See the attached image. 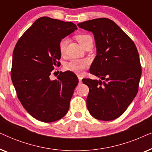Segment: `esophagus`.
<instances>
[{
	"instance_id": "obj_1",
	"label": "esophagus",
	"mask_w": 152,
	"mask_h": 152,
	"mask_svg": "<svg viewBox=\"0 0 152 152\" xmlns=\"http://www.w3.org/2000/svg\"><path fill=\"white\" fill-rule=\"evenodd\" d=\"M82 77L79 75L78 76V80H79V84H82Z\"/></svg>"
}]
</instances>
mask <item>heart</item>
<instances>
[{
  "label": "heart",
  "instance_id": "heart-1",
  "mask_svg": "<svg viewBox=\"0 0 152 152\" xmlns=\"http://www.w3.org/2000/svg\"><path fill=\"white\" fill-rule=\"evenodd\" d=\"M76 38L81 45H84L89 39H91V36L86 34H80L76 36ZM68 39L67 37L61 39L59 43V52L63 54L66 50V46H67ZM89 63L86 59H72L71 61L66 64L65 68L67 70L75 72V73L80 74L84 69L88 67Z\"/></svg>",
  "mask_w": 152,
  "mask_h": 152
}]
</instances>
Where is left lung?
<instances>
[{
  "label": "left lung",
  "mask_w": 152,
  "mask_h": 152,
  "mask_svg": "<svg viewBox=\"0 0 152 152\" xmlns=\"http://www.w3.org/2000/svg\"><path fill=\"white\" fill-rule=\"evenodd\" d=\"M77 26L94 34L97 55L90 73L102 80H82L89 88L87 108L97 120H115L138 93L142 73L138 50L130 37L109 18H95Z\"/></svg>",
  "instance_id": "1"
}]
</instances>
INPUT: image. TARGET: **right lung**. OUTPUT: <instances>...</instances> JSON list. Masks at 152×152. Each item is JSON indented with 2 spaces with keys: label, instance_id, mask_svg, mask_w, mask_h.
Instances as JSON below:
<instances>
[{
  "label": "right lung",
  "instance_id": "obj_1",
  "mask_svg": "<svg viewBox=\"0 0 152 152\" xmlns=\"http://www.w3.org/2000/svg\"><path fill=\"white\" fill-rule=\"evenodd\" d=\"M77 29L72 22L43 16L35 20L14 48L12 83L23 107L39 121L55 122L69 109L77 77L71 71L60 72L53 81L49 76L61 64L60 40Z\"/></svg>",
  "mask_w": 152,
  "mask_h": 152
}]
</instances>
